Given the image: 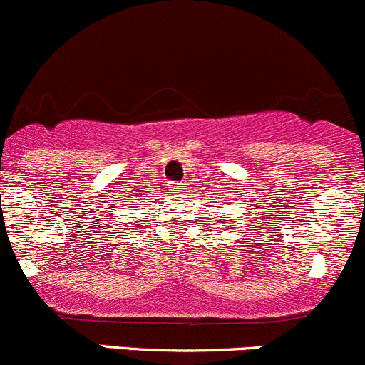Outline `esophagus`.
<instances>
[{"mask_svg": "<svg viewBox=\"0 0 365 365\" xmlns=\"http://www.w3.org/2000/svg\"><path fill=\"white\" fill-rule=\"evenodd\" d=\"M171 188H173V190H178V188H180V187H171Z\"/></svg>", "mask_w": 365, "mask_h": 365, "instance_id": "34e87169", "label": "esophagus"}]
</instances>
